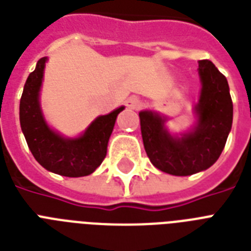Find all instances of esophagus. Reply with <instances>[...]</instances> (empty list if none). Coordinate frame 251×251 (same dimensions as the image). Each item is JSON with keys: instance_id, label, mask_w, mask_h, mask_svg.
<instances>
[{"instance_id": "1", "label": "esophagus", "mask_w": 251, "mask_h": 251, "mask_svg": "<svg viewBox=\"0 0 251 251\" xmlns=\"http://www.w3.org/2000/svg\"><path fill=\"white\" fill-rule=\"evenodd\" d=\"M142 100H140L138 97H130L127 100H126V107L129 108V109H132V111H136V109H139L142 108Z\"/></svg>"}]
</instances>
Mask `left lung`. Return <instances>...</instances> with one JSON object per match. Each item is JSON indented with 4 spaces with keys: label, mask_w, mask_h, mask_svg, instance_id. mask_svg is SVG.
<instances>
[{
    "label": "left lung",
    "mask_w": 251,
    "mask_h": 251,
    "mask_svg": "<svg viewBox=\"0 0 251 251\" xmlns=\"http://www.w3.org/2000/svg\"><path fill=\"white\" fill-rule=\"evenodd\" d=\"M201 93L193 108L196 122L192 129L172 134L168 119L154 111H140L144 150L153 166L176 176L206 170L217 162L227 142L233 120L227 78L210 60H200Z\"/></svg>",
    "instance_id": "obj_1"
}]
</instances>
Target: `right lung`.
Listing matches in <instances>:
<instances>
[{"mask_svg":"<svg viewBox=\"0 0 251 251\" xmlns=\"http://www.w3.org/2000/svg\"><path fill=\"white\" fill-rule=\"evenodd\" d=\"M46 62V56L38 60L24 85L19 107L22 131L33 157L46 170L69 178L86 176L104 160L116 119L125 107L97 117L79 136H63L48 125L41 109L40 91Z\"/></svg>","mask_w":251,"mask_h":251,"instance_id":"right-lung-1","label":"right lung"}]
</instances>
